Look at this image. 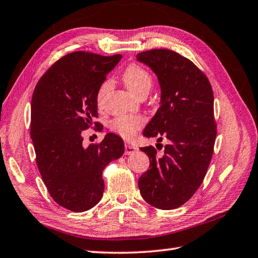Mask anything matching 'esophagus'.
I'll return each instance as SVG.
<instances>
[{
	"instance_id": "34e87169",
	"label": "esophagus",
	"mask_w": 258,
	"mask_h": 258,
	"mask_svg": "<svg viewBox=\"0 0 258 258\" xmlns=\"http://www.w3.org/2000/svg\"><path fill=\"white\" fill-rule=\"evenodd\" d=\"M135 151H138V146H135L133 144H125V154H133Z\"/></svg>"
}]
</instances>
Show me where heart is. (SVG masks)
<instances>
[{"mask_svg":"<svg viewBox=\"0 0 258 258\" xmlns=\"http://www.w3.org/2000/svg\"><path fill=\"white\" fill-rule=\"evenodd\" d=\"M123 81L130 91L141 96L150 92L153 80L151 74L138 64H130L123 72ZM112 89V81L105 80L100 85L96 93V103L102 107L107 93ZM144 125V118L140 115H117L109 122L112 132L124 139H132L136 132Z\"/></svg>","mask_w":258,"mask_h":258,"instance_id":"obj_1","label":"heart"}]
</instances>
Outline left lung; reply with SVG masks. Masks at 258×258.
I'll use <instances>...</instances> for the list:
<instances>
[{"label": "left lung", "instance_id": "1", "mask_svg": "<svg viewBox=\"0 0 258 258\" xmlns=\"http://www.w3.org/2000/svg\"><path fill=\"white\" fill-rule=\"evenodd\" d=\"M136 57L157 75L162 91L161 106L143 135L168 140L161 157L154 146L141 149L150 169L140 177L139 188L150 205L174 210L195 194L210 166L217 133L213 90L190 59L172 50L155 48Z\"/></svg>", "mask_w": 258, "mask_h": 258}]
</instances>
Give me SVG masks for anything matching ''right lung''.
Returning a JSON list of instances; mask_svg holds the SVG:
<instances>
[{
    "instance_id": "obj_1",
    "label": "right lung",
    "mask_w": 258,
    "mask_h": 258,
    "mask_svg": "<svg viewBox=\"0 0 258 258\" xmlns=\"http://www.w3.org/2000/svg\"><path fill=\"white\" fill-rule=\"evenodd\" d=\"M122 55L69 53L43 74L31 103V139L36 165L52 199L72 212H84L101 201L102 173L124 153V142L108 133L100 143L83 147L82 132L97 118L96 93Z\"/></svg>"
}]
</instances>
